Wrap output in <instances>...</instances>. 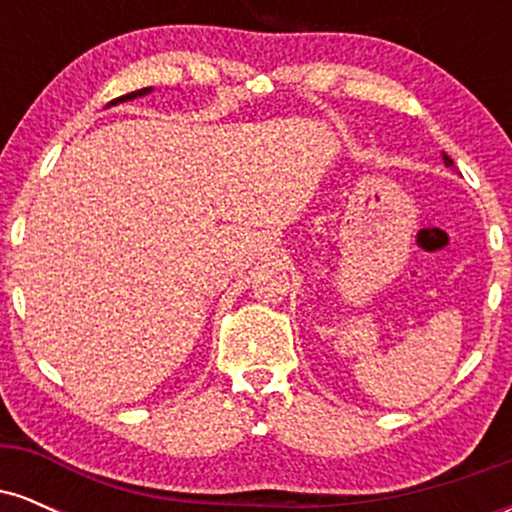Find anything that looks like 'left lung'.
Masks as SVG:
<instances>
[{"mask_svg": "<svg viewBox=\"0 0 512 512\" xmlns=\"http://www.w3.org/2000/svg\"><path fill=\"white\" fill-rule=\"evenodd\" d=\"M443 161H445V163H448V166H452V158H450L448 154H443Z\"/></svg>", "mask_w": 512, "mask_h": 512, "instance_id": "left-lung-1", "label": "left lung"}]
</instances>
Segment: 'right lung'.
Instances as JSON below:
<instances>
[{
  "label": "right lung",
  "instance_id": "1",
  "mask_svg": "<svg viewBox=\"0 0 512 512\" xmlns=\"http://www.w3.org/2000/svg\"><path fill=\"white\" fill-rule=\"evenodd\" d=\"M146 93H151V86H149V88H139V91H132V93H127V96H120V98H115V101H110V105H117V103H125V101H132V98L146 96Z\"/></svg>",
  "mask_w": 512,
  "mask_h": 512
}]
</instances>
